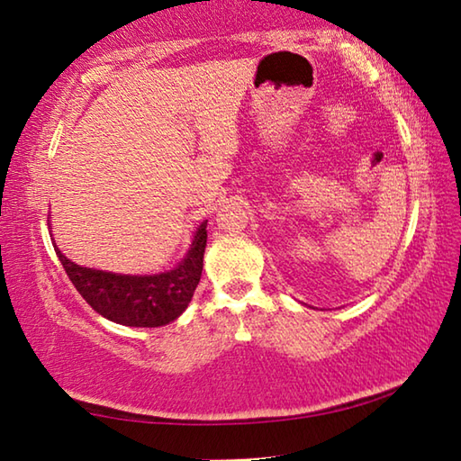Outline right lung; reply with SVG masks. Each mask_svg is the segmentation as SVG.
<instances>
[{
  "label": "right lung",
  "instance_id": "obj_1",
  "mask_svg": "<svg viewBox=\"0 0 461 461\" xmlns=\"http://www.w3.org/2000/svg\"><path fill=\"white\" fill-rule=\"evenodd\" d=\"M205 246L207 221H203L183 262L173 270L152 276L83 268L59 249L57 256L77 291L99 315L128 327H160L175 321L191 303L201 280Z\"/></svg>",
  "mask_w": 461,
  "mask_h": 461
}]
</instances>
